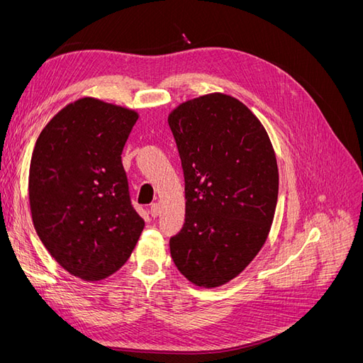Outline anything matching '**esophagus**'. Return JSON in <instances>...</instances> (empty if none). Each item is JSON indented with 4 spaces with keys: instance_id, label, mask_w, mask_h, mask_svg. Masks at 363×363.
I'll use <instances>...</instances> for the list:
<instances>
[{
    "instance_id": "34e87169",
    "label": "esophagus",
    "mask_w": 363,
    "mask_h": 363,
    "mask_svg": "<svg viewBox=\"0 0 363 363\" xmlns=\"http://www.w3.org/2000/svg\"><path fill=\"white\" fill-rule=\"evenodd\" d=\"M160 212H162V207H160V204H152L151 206V208H150V213H151V216L152 218H157L159 215H160Z\"/></svg>"
}]
</instances>
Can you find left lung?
<instances>
[{"instance_id": "obj_1", "label": "left lung", "mask_w": 363, "mask_h": 363, "mask_svg": "<svg viewBox=\"0 0 363 363\" xmlns=\"http://www.w3.org/2000/svg\"><path fill=\"white\" fill-rule=\"evenodd\" d=\"M184 174L186 215L171 257L200 288L238 277L268 239L279 168L259 118L238 98L215 92L168 116Z\"/></svg>"}]
</instances>
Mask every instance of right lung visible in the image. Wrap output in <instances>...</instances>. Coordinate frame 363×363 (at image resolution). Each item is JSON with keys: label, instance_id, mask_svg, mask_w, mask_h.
<instances>
[{"label": "right lung", "instance_id": "right-lung-1", "mask_svg": "<svg viewBox=\"0 0 363 363\" xmlns=\"http://www.w3.org/2000/svg\"><path fill=\"white\" fill-rule=\"evenodd\" d=\"M138 118L131 108L84 96L51 118L33 150V224L59 265L84 281L123 267L145 225L131 206L121 157Z\"/></svg>", "mask_w": 363, "mask_h": 363}]
</instances>
